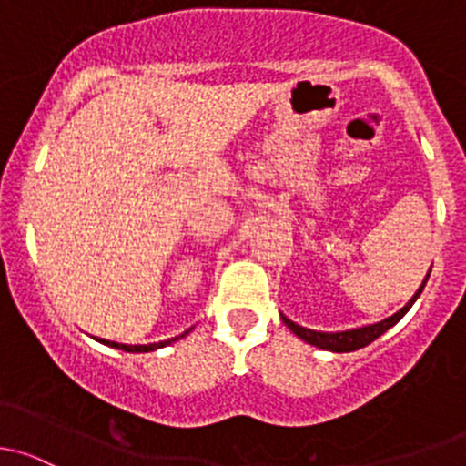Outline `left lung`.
<instances>
[{"mask_svg":"<svg viewBox=\"0 0 466 466\" xmlns=\"http://www.w3.org/2000/svg\"><path fill=\"white\" fill-rule=\"evenodd\" d=\"M429 273H426V278H424V282L420 285V289L410 296L409 303L401 307V309H397L392 316H388V319L379 320V323L363 325V328H354V329H345V332H316V329H307V328H303V325H296L294 320H289L287 316H282V314H280V319H282V323H285L287 328L296 334V337L303 339L305 343L314 345V348L329 350V352H354V350H361V348H366V345H370L372 340L381 337L383 332H388L392 325L400 323V320L404 319L406 311H409L412 303L420 299L421 289H424L426 280H429Z\"/></svg>","mask_w":466,"mask_h":466,"instance_id":"1","label":"left lung"}]
</instances>
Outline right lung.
Segmentation results:
<instances>
[{
  "label": "right lung",
  "instance_id": "1",
  "mask_svg": "<svg viewBox=\"0 0 466 466\" xmlns=\"http://www.w3.org/2000/svg\"><path fill=\"white\" fill-rule=\"evenodd\" d=\"M190 329H193V328H190ZM190 329H186L184 334H179V337H175V339L159 340V343H147V345H126V343H114V340H105V339H96V340H100V343H103V345H109V348L123 350V352H155V350H159V348H166V345H170V343H175V340L184 339L186 334L190 332Z\"/></svg>",
  "mask_w": 466,
  "mask_h": 466
}]
</instances>
